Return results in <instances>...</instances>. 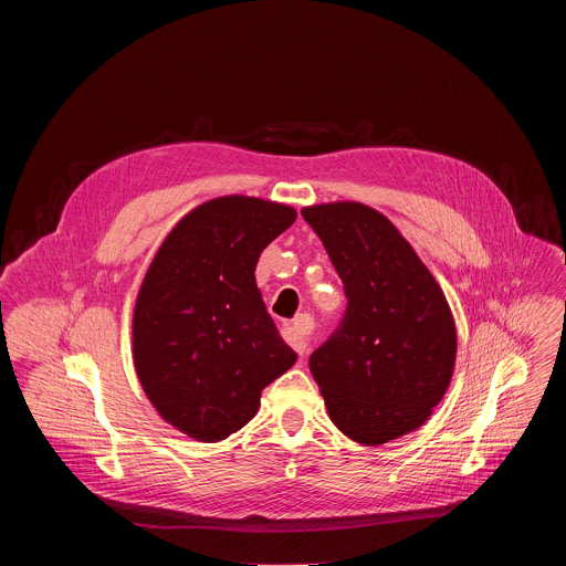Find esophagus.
<instances>
[{
  "label": "esophagus",
  "instance_id": "34e87169",
  "mask_svg": "<svg viewBox=\"0 0 566 566\" xmlns=\"http://www.w3.org/2000/svg\"><path fill=\"white\" fill-rule=\"evenodd\" d=\"M308 329H311V317H308V315H300L297 319L286 322V325L282 327L284 340H286L300 356L306 354V332H308Z\"/></svg>",
  "mask_w": 566,
  "mask_h": 566
}]
</instances>
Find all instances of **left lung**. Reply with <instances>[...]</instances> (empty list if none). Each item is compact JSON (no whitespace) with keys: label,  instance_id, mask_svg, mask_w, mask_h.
<instances>
[{"label":"left lung","instance_id":"1","mask_svg":"<svg viewBox=\"0 0 566 566\" xmlns=\"http://www.w3.org/2000/svg\"><path fill=\"white\" fill-rule=\"evenodd\" d=\"M302 217L338 271L347 311L308 367L334 426L363 446L421 428L457 360L450 304L410 241L358 201L317 203Z\"/></svg>","mask_w":566,"mask_h":566}]
</instances>
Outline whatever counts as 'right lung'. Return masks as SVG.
Segmentation results:
<instances>
[{
  "instance_id": "obj_1",
  "label": "right lung",
  "mask_w": 566,
  "mask_h": 566,
  "mask_svg": "<svg viewBox=\"0 0 566 566\" xmlns=\"http://www.w3.org/2000/svg\"><path fill=\"white\" fill-rule=\"evenodd\" d=\"M295 217L258 197L210 199L170 230L143 277L134 369L158 417L195 441L244 428L262 389L297 360L255 282L262 251Z\"/></svg>"
}]
</instances>
